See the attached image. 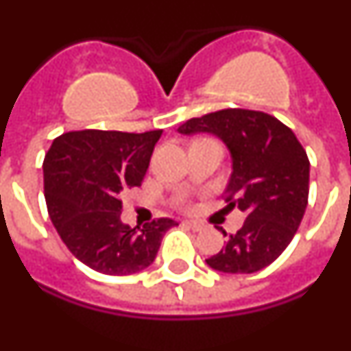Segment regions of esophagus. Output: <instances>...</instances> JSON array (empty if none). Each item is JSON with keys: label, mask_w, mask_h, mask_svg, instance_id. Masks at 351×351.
I'll use <instances>...</instances> for the list:
<instances>
[{"label": "esophagus", "mask_w": 351, "mask_h": 351, "mask_svg": "<svg viewBox=\"0 0 351 351\" xmlns=\"http://www.w3.org/2000/svg\"><path fill=\"white\" fill-rule=\"evenodd\" d=\"M184 225H188L191 228V230H195V232L202 230V225H200V223H197V221H190V219H186Z\"/></svg>", "instance_id": "1"}]
</instances>
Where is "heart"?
<instances>
[{"mask_svg":"<svg viewBox=\"0 0 351 351\" xmlns=\"http://www.w3.org/2000/svg\"><path fill=\"white\" fill-rule=\"evenodd\" d=\"M186 202H188V200H186V197H181V198H179V200H178V206L184 207Z\"/></svg>","mask_w":351,"mask_h":351,"instance_id":"b5f03b06","label":"heart"}]
</instances>
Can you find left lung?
<instances>
[{"mask_svg":"<svg viewBox=\"0 0 351 351\" xmlns=\"http://www.w3.org/2000/svg\"><path fill=\"white\" fill-rule=\"evenodd\" d=\"M178 132L221 138L232 156L226 209L237 207L246 216L207 265L228 274H251L271 265L287 250L308 207L309 160L295 133L274 116L246 108L193 117Z\"/></svg>","mask_w":351,"mask_h":351,"instance_id":"1","label":"left lung"}]
</instances>
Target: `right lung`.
<instances>
[{"label":"right lung","mask_w":351,"mask_h":351,"mask_svg":"<svg viewBox=\"0 0 351 351\" xmlns=\"http://www.w3.org/2000/svg\"><path fill=\"white\" fill-rule=\"evenodd\" d=\"M161 130L145 133L82 130L54 138L43 160V191L52 225L71 255L107 276L144 271L178 223L142 228L121 221V197L141 186Z\"/></svg>","instance_id":"1"}]
</instances>
